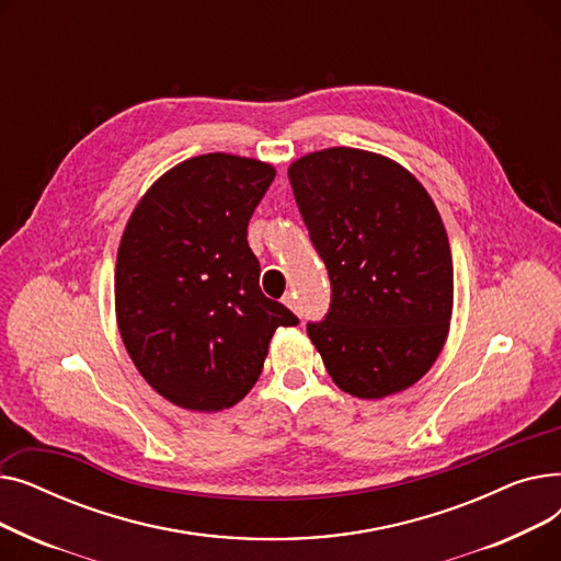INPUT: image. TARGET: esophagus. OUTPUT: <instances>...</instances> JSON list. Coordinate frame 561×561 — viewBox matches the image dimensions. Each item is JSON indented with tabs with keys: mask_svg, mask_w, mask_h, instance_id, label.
<instances>
[{
	"mask_svg": "<svg viewBox=\"0 0 561 561\" xmlns=\"http://www.w3.org/2000/svg\"><path fill=\"white\" fill-rule=\"evenodd\" d=\"M282 302L288 307V309H293V311H300V307H298V302H296V293H286V296L282 298Z\"/></svg>",
	"mask_w": 561,
	"mask_h": 561,
	"instance_id": "obj_1",
	"label": "esophagus"
}]
</instances>
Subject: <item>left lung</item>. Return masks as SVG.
Listing matches in <instances>:
<instances>
[{"instance_id": "left-lung-1", "label": "left lung", "mask_w": 561, "mask_h": 561, "mask_svg": "<svg viewBox=\"0 0 561 561\" xmlns=\"http://www.w3.org/2000/svg\"><path fill=\"white\" fill-rule=\"evenodd\" d=\"M332 305L307 334L355 398L404 391L432 368L453 318L448 233L423 184L389 157L328 147L288 165Z\"/></svg>"}]
</instances>
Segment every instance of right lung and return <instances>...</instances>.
<instances>
[{
  "label": "right lung",
  "mask_w": 561,
  "mask_h": 561,
  "mask_svg": "<svg viewBox=\"0 0 561 561\" xmlns=\"http://www.w3.org/2000/svg\"><path fill=\"white\" fill-rule=\"evenodd\" d=\"M275 168L225 152L170 168L129 216L115 261V318L138 373L168 402L243 400L277 328L298 318L259 288L248 222Z\"/></svg>",
  "instance_id": "1"
}]
</instances>
